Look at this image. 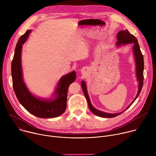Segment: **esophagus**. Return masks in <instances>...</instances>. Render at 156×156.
Masks as SVG:
<instances>
[{"label":"esophagus","mask_w":156,"mask_h":156,"mask_svg":"<svg viewBox=\"0 0 156 156\" xmlns=\"http://www.w3.org/2000/svg\"><path fill=\"white\" fill-rule=\"evenodd\" d=\"M81 73L83 75H86L89 73V69L87 67H84L81 70Z\"/></svg>","instance_id":"1"}]
</instances>
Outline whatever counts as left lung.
Instances as JSON below:
<instances>
[{"instance_id": "left-lung-1", "label": "left lung", "mask_w": 156, "mask_h": 156, "mask_svg": "<svg viewBox=\"0 0 156 156\" xmlns=\"http://www.w3.org/2000/svg\"><path fill=\"white\" fill-rule=\"evenodd\" d=\"M117 41L116 42V45L118 48L120 47L122 45H126V44H133L132 51H133V57H134L135 62V64H136V76L137 80L138 81V91L137 95H136V98H135V99L133 100V102L126 107V108L125 109V110H126L137 99V98L138 97V96L140 94L141 91L142 90L143 85V80H144V76H143L144 58H143V55L141 52L140 48L139 46V44L138 42L137 39L136 38L135 36L130 34L127 30L120 31L117 35ZM81 84L83 93H84V94L86 98V100L87 101L89 108H90V110L94 115L101 117H103V118H113V117H115L122 114L125 110L124 111H123V112H121L119 113L110 114V113L104 112H102V111L96 109L91 104L90 97H89V95H88V93L87 91V87H86L85 81H82Z\"/></svg>"}]
</instances>
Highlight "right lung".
<instances>
[{
    "label": "right lung",
    "instance_id": "obj_1",
    "mask_svg": "<svg viewBox=\"0 0 156 156\" xmlns=\"http://www.w3.org/2000/svg\"><path fill=\"white\" fill-rule=\"evenodd\" d=\"M31 33V30H27L25 34L20 37L16 44L12 62L13 90L20 103L31 114L43 119L57 117L66 110L68 88L76 80V72L73 71L60 78L52 98L45 99L33 95L24 82L21 58L22 47Z\"/></svg>",
    "mask_w": 156,
    "mask_h": 156
}]
</instances>
